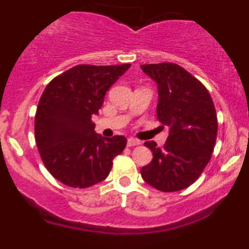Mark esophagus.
I'll list each match as a JSON object with an SVG mask.
<instances>
[{
  "mask_svg": "<svg viewBox=\"0 0 249 249\" xmlns=\"http://www.w3.org/2000/svg\"><path fill=\"white\" fill-rule=\"evenodd\" d=\"M140 145L139 140L134 139V138H128L127 139V147H134V146Z\"/></svg>",
  "mask_w": 249,
  "mask_h": 249,
  "instance_id": "34e87169",
  "label": "esophagus"
}]
</instances>
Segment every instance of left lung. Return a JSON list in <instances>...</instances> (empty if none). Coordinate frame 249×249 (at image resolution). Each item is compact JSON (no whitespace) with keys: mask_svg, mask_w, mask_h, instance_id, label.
I'll return each instance as SVG.
<instances>
[{"mask_svg":"<svg viewBox=\"0 0 249 249\" xmlns=\"http://www.w3.org/2000/svg\"><path fill=\"white\" fill-rule=\"evenodd\" d=\"M158 83L159 122L170 127L163 147L145 146L153 160L140 169L143 181L163 193L185 189L199 178L213 152L218 132L217 112L205 86L173 62L142 65Z\"/></svg>","mask_w":249,"mask_h":249,"instance_id":"obj_1","label":"left lung"}]
</instances>
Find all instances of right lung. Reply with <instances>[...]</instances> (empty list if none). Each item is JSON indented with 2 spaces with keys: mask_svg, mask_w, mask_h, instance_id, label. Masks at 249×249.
Segmentation results:
<instances>
[{
  "mask_svg": "<svg viewBox=\"0 0 249 249\" xmlns=\"http://www.w3.org/2000/svg\"><path fill=\"white\" fill-rule=\"evenodd\" d=\"M130 66L77 65L45 88L36 112V143L46 169L61 183L83 189L103 181L124 151L126 138L95 133L91 117Z\"/></svg>",
  "mask_w": 249,
  "mask_h": 249,
  "instance_id": "1",
  "label": "right lung"
}]
</instances>
